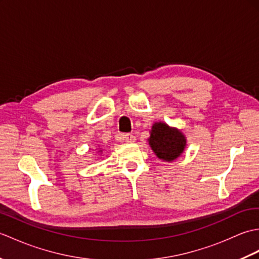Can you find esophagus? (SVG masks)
<instances>
[{"instance_id": "1", "label": "esophagus", "mask_w": 259, "mask_h": 259, "mask_svg": "<svg viewBox=\"0 0 259 259\" xmlns=\"http://www.w3.org/2000/svg\"><path fill=\"white\" fill-rule=\"evenodd\" d=\"M122 138L126 142V144H134V142L136 141V137L134 135H131V134L123 135Z\"/></svg>"}]
</instances>
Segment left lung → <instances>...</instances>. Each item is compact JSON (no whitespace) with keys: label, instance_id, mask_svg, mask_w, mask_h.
Returning <instances> with one entry per match:
<instances>
[{"label":"left lung","instance_id":"left-lung-1","mask_svg":"<svg viewBox=\"0 0 259 259\" xmlns=\"http://www.w3.org/2000/svg\"><path fill=\"white\" fill-rule=\"evenodd\" d=\"M148 141L156 156L168 162L176 160L187 145L185 135L164 122H156L152 125Z\"/></svg>","mask_w":259,"mask_h":259}]
</instances>
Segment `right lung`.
<instances>
[{
	"instance_id": "add662e5",
	"label": "right lung",
	"mask_w": 259,
	"mask_h": 259,
	"mask_svg": "<svg viewBox=\"0 0 259 259\" xmlns=\"http://www.w3.org/2000/svg\"><path fill=\"white\" fill-rule=\"evenodd\" d=\"M99 152H102V150H100V151H99Z\"/></svg>"
}]
</instances>
